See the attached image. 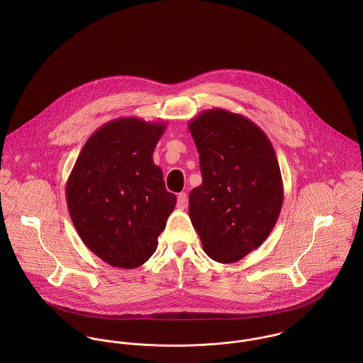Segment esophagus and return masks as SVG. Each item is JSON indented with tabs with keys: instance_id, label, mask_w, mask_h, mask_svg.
I'll list each match as a JSON object with an SVG mask.
<instances>
[{
	"instance_id": "1",
	"label": "esophagus",
	"mask_w": 363,
	"mask_h": 363,
	"mask_svg": "<svg viewBox=\"0 0 363 363\" xmlns=\"http://www.w3.org/2000/svg\"><path fill=\"white\" fill-rule=\"evenodd\" d=\"M186 204H187V194L186 193H180L177 196V206L180 208H184Z\"/></svg>"
}]
</instances>
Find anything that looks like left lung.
<instances>
[{
  "mask_svg": "<svg viewBox=\"0 0 363 363\" xmlns=\"http://www.w3.org/2000/svg\"><path fill=\"white\" fill-rule=\"evenodd\" d=\"M203 183L189 196V215L209 259L229 264L257 249L274 229L284 184L274 147L247 117L223 108L189 123Z\"/></svg>",
  "mask_w": 363,
  "mask_h": 363,
  "instance_id": "1",
  "label": "left lung"
}]
</instances>
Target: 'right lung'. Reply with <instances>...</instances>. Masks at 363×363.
I'll return each instance as SVG.
<instances>
[{
  "label": "right lung",
  "instance_id": "right-lung-1",
  "mask_svg": "<svg viewBox=\"0 0 363 363\" xmlns=\"http://www.w3.org/2000/svg\"><path fill=\"white\" fill-rule=\"evenodd\" d=\"M164 123L121 117L85 143L65 186L72 223L85 246L108 265L137 268L155 253L176 206L154 163Z\"/></svg>",
  "mask_w": 363,
  "mask_h": 363
}]
</instances>
